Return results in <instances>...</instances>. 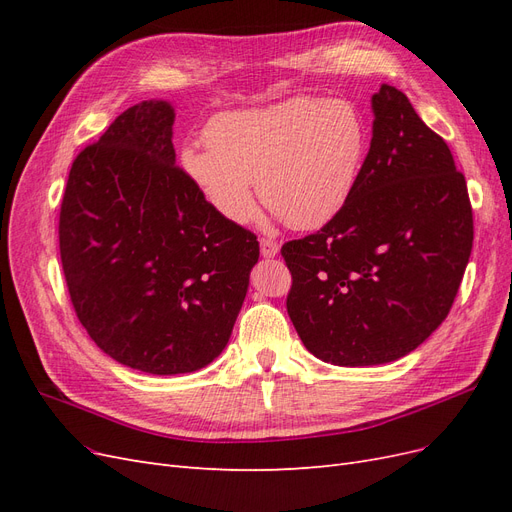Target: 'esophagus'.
Listing matches in <instances>:
<instances>
[{
    "label": "esophagus",
    "mask_w": 512,
    "mask_h": 512,
    "mask_svg": "<svg viewBox=\"0 0 512 512\" xmlns=\"http://www.w3.org/2000/svg\"><path fill=\"white\" fill-rule=\"evenodd\" d=\"M260 254L265 258H275L277 254H280V245L271 239H260Z\"/></svg>",
    "instance_id": "34e87169"
}]
</instances>
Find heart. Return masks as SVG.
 I'll return each instance as SVG.
<instances>
[{
  "mask_svg": "<svg viewBox=\"0 0 512 512\" xmlns=\"http://www.w3.org/2000/svg\"><path fill=\"white\" fill-rule=\"evenodd\" d=\"M209 147L185 145L183 175L230 224L256 213V190L275 218L299 230L346 207L367 153L365 119L346 100L290 98L241 108L207 126Z\"/></svg>",
  "mask_w": 512,
  "mask_h": 512,
  "instance_id": "1",
  "label": "heart"
}]
</instances>
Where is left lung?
I'll return each instance as SVG.
<instances>
[{"label": "left lung", "mask_w": 512, "mask_h": 512, "mask_svg": "<svg viewBox=\"0 0 512 512\" xmlns=\"http://www.w3.org/2000/svg\"><path fill=\"white\" fill-rule=\"evenodd\" d=\"M359 181L316 235L288 241V316L316 359L367 367L401 359L451 312L472 252L468 185L406 94L371 96Z\"/></svg>", "instance_id": "obj_1"}]
</instances>
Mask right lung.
<instances>
[{
    "mask_svg": "<svg viewBox=\"0 0 512 512\" xmlns=\"http://www.w3.org/2000/svg\"><path fill=\"white\" fill-rule=\"evenodd\" d=\"M175 108L143 100L72 162L59 252L74 312L98 348L153 376L218 359L258 241L175 166Z\"/></svg>",
    "mask_w": 512,
    "mask_h": 512,
    "instance_id": "add662e5",
    "label": "right lung"
}]
</instances>
